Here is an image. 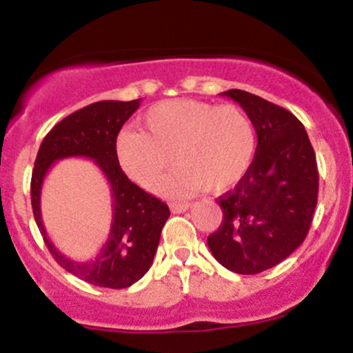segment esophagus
<instances>
[{"label": "esophagus", "mask_w": 353, "mask_h": 353, "mask_svg": "<svg viewBox=\"0 0 353 353\" xmlns=\"http://www.w3.org/2000/svg\"><path fill=\"white\" fill-rule=\"evenodd\" d=\"M190 208L189 202H171V210L174 214H181L185 212Z\"/></svg>", "instance_id": "obj_1"}]
</instances>
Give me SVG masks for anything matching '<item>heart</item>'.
<instances>
[{"label": "heart", "mask_w": 353, "mask_h": 353, "mask_svg": "<svg viewBox=\"0 0 353 353\" xmlns=\"http://www.w3.org/2000/svg\"><path fill=\"white\" fill-rule=\"evenodd\" d=\"M143 131H121L116 159L125 176L152 188L174 161L179 168L157 185L169 196H189L208 188L225 192L249 171L255 152L252 121L241 108L172 99L144 112Z\"/></svg>", "instance_id": "b5f03b06"}]
</instances>
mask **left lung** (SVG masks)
<instances>
[{"label":"left lung","mask_w":353,"mask_h":353,"mask_svg":"<svg viewBox=\"0 0 353 353\" xmlns=\"http://www.w3.org/2000/svg\"><path fill=\"white\" fill-rule=\"evenodd\" d=\"M221 94L252 121L257 149L245 176L219 197L222 224L208 245L225 269L252 275L289 257L309 234L319 194L317 161L292 112L241 89Z\"/></svg>","instance_id":"8db88e82"}]
</instances>
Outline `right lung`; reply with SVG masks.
Here are the masks:
<instances>
[{"label": "right lung", "mask_w": 353, "mask_h": 353, "mask_svg": "<svg viewBox=\"0 0 353 353\" xmlns=\"http://www.w3.org/2000/svg\"><path fill=\"white\" fill-rule=\"evenodd\" d=\"M141 99L99 101L72 112L48 132L39 145L31 176L34 221L54 261L84 282L108 289H125L152 265L161 230L171 216L168 204L129 181L116 159V139ZM68 157L92 159L112 185L113 222L107 244L84 263L66 258L49 241L41 219V189L56 160Z\"/></svg>", "instance_id": "1"}]
</instances>
